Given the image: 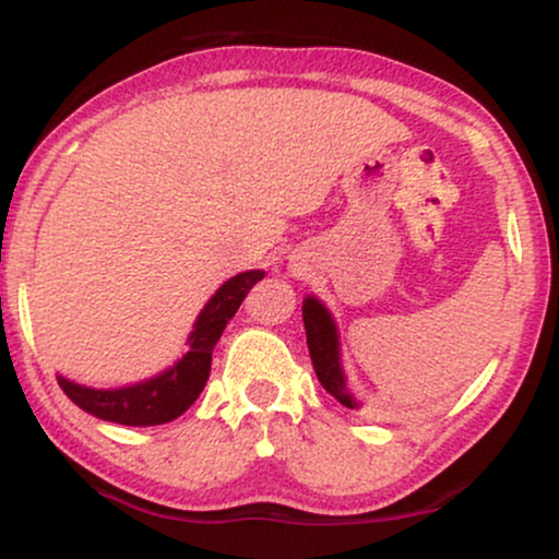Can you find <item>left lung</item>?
<instances>
[{
  "mask_svg": "<svg viewBox=\"0 0 559 559\" xmlns=\"http://www.w3.org/2000/svg\"><path fill=\"white\" fill-rule=\"evenodd\" d=\"M301 318H305L307 349H310V360L312 368H316L318 381L323 383V389L329 391L331 396H336L344 407L355 409L357 402L352 400L342 373V365H338V336L329 310H325L318 299L310 297L301 305Z\"/></svg>",
  "mask_w": 559,
  "mask_h": 559,
  "instance_id": "8db88e82",
  "label": "left lung"
}]
</instances>
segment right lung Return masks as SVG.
Masks as SVG:
<instances>
[{
    "label": "right lung",
    "mask_w": 559,
    "mask_h": 559,
    "mask_svg": "<svg viewBox=\"0 0 559 559\" xmlns=\"http://www.w3.org/2000/svg\"><path fill=\"white\" fill-rule=\"evenodd\" d=\"M262 275H265L262 271L239 273L217 288L215 297L197 318L194 331L189 336L191 349L186 352L181 362L173 365L163 376L115 391L86 389L60 376H57V383L66 391L68 400L102 420L120 423V426H159V423L176 420L202 394L210 378V362H213L217 338L228 320L236 316L249 288L262 281Z\"/></svg>",
    "instance_id": "1"
}]
</instances>
